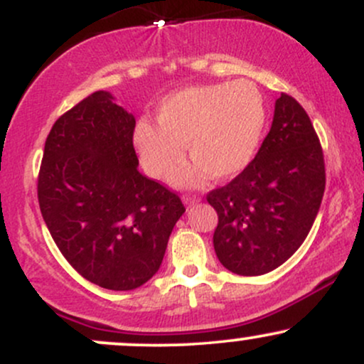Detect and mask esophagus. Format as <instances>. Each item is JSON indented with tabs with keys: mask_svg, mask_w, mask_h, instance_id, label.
<instances>
[{
	"mask_svg": "<svg viewBox=\"0 0 364 364\" xmlns=\"http://www.w3.org/2000/svg\"><path fill=\"white\" fill-rule=\"evenodd\" d=\"M196 202H200V198L198 196H191V195H183V203H185V205H195Z\"/></svg>",
	"mask_w": 364,
	"mask_h": 364,
	"instance_id": "obj_1",
	"label": "esophagus"
}]
</instances>
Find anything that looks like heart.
Wrapping results in <instances>:
<instances>
[{"label":"heart","mask_w":364,"mask_h":364,"mask_svg":"<svg viewBox=\"0 0 364 364\" xmlns=\"http://www.w3.org/2000/svg\"><path fill=\"white\" fill-rule=\"evenodd\" d=\"M267 109L248 80L188 87L157 109V124L141 119L133 147L145 173L164 178L181 161L185 145L193 162L171 176L176 186H202L212 176L232 179L248 168L260 145Z\"/></svg>","instance_id":"b5f03b06"}]
</instances>
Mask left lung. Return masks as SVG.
<instances>
[{
	"label": "left lung",
	"mask_w": 364,
	"mask_h": 364,
	"mask_svg": "<svg viewBox=\"0 0 364 364\" xmlns=\"http://www.w3.org/2000/svg\"><path fill=\"white\" fill-rule=\"evenodd\" d=\"M323 191V152L315 128L301 104L281 94L269 135L248 168L207 195L219 215V262L237 275L272 272L306 240Z\"/></svg>",
	"instance_id": "left-lung-1"
}]
</instances>
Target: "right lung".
Instances as JSON below:
<instances>
[{"mask_svg": "<svg viewBox=\"0 0 364 364\" xmlns=\"http://www.w3.org/2000/svg\"><path fill=\"white\" fill-rule=\"evenodd\" d=\"M135 116L97 90L58 118L37 181L41 214L63 257L104 289L132 291L154 277L181 200L139 171Z\"/></svg>", "mask_w": 364, "mask_h": 364, "instance_id": "1", "label": "right lung"}]
</instances>
